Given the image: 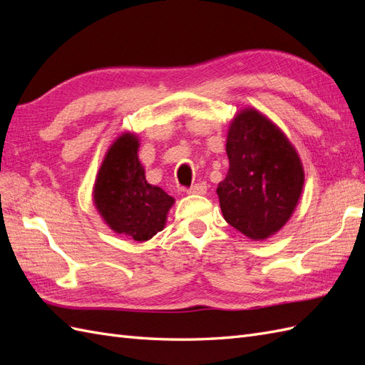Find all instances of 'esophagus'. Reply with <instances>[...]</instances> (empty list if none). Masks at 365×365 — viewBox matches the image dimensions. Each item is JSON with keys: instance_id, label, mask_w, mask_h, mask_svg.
I'll return each mask as SVG.
<instances>
[{"instance_id": "34e87169", "label": "esophagus", "mask_w": 365, "mask_h": 365, "mask_svg": "<svg viewBox=\"0 0 365 365\" xmlns=\"http://www.w3.org/2000/svg\"><path fill=\"white\" fill-rule=\"evenodd\" d=\"M205 192H207V185L204 182L195 184L190 187V189H187V193L189 195H205Z\"/></svg>"}]
</instances>
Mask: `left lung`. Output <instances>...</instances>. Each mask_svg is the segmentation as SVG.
Returning a JSON list of instances; mask_svg holds the SVG:
<instances>
[{"label": "left lung", "instance_id": "1", "mask_svg": "<svg viewBox=\"0 0 365 365\" xmlns=\"http://www.w3.org/2000/svg\"><path fill=\"white\" fill-rule=\"evenodd\" d=\"M230 168L217 185L224 219L251 240H264L292 216L304 184L300 157L283 130L256 108H244L227 134Z\"/></svg>", "mask_w": 365, "mask_h": 365}]
</instances>
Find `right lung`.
<instances>
[{
	"mask_svg": "<svg viewBox=\"0 0 365 365\" xmlns=\"http://www.w3.org/2000/svg\"><path fill=\"white\" fill-rule=\"evenodd\" d=\"M138 148L134 132H123L114 140L97 172L93 201L114 233L146 242L164 228L175 200L146 181Z\"/></svg>",
	"mask_w": 365,
	"mask_h": 365,
	"instance_id": "obj_1",
	"label": "right lung"
}]
</instances>
